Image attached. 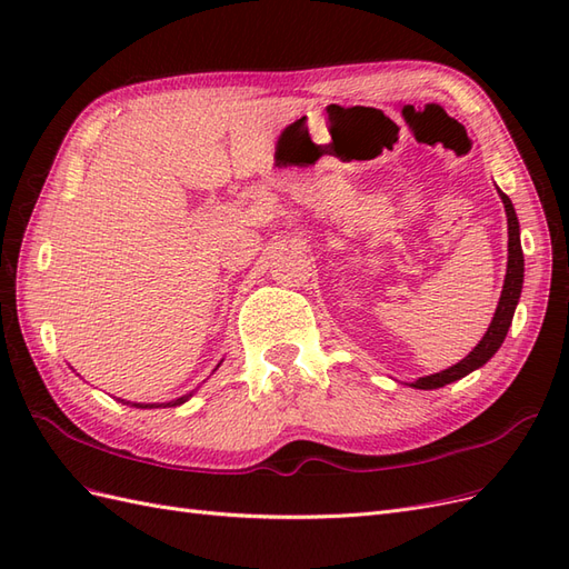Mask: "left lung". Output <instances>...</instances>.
Masks as SVG:
<instances>
[{"label": "left lung", "mask_w": 569, "mask_h": 569, "mask_svg": "<svg viewBox=\"0 0 569 569\" xmlns=\"http://www.w3.org/2000/svg\"><path fill=\"white\" fill-rule=\"evenodd\" d=\"M498 197L503 199L506 216H508V270H506V282H503L501 299H498V308H496L489 330H487L485 337H481V341L477 343V347L460 360V363L451 366L449 370H441V372H435V375L420 377V380L412 382L410 387H416V389H439V387L451 385V382L460 380V377L470 375L472 370L485 366L487 360L498 349H501V343H503V339L508 335V327H510L512 316H515V306H518L520 295H522L525 256H522V244H520V222H518V216H515L512 201L508 199V194L501 192V189H498Z\"/></svg>", "instance_id": "left-lung-1"}]
</instances>
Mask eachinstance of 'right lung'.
<instances>
[{"label": "right lung", "mask_w": 569, "mask_h": 569, "mask_svg": "<svg viewBox=\"0 0 569 569\" xmlns=\"http://www.w3.org/2000/svg\"><path fill=\"white\" fill-rule=\"evenodd\" d=\"M189 396L192 393H187V396H180V399H176V401H170V403H130V401H123V399H118V401H123V403H128V406H134V408H159V406H180V403H184Z\"/></svg>", "instance_id": "add662e5"}]
</instances>
